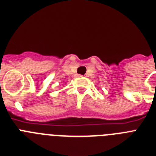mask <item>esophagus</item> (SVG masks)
Masks as SVG:
<instances>
[{
	"mask_svg": "<svg viewBox=\"0 0 156 156\" xmlns=\"http://www.w3.org/2000/svg\"><path fill=\"white\" fill-rule=\"evenodd\" d=\"M78 77H82V75H81V74H78Z\"/></svg>",
	"mask_w": 156,
	"mask_h": 156,
	"instance_id": "1",
	"label": "esophagus"
}]
</instances>
